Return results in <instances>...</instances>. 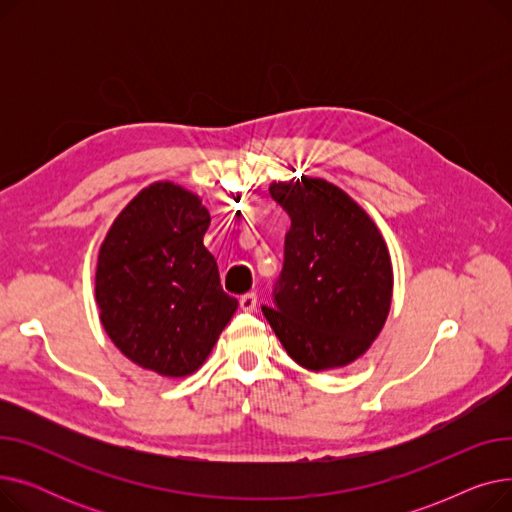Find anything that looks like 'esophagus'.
Here are the masks:
<instances>
[{"instance_id": "esophagus-1", "label": "esophagus", "mask_w": 512, "mask_h": 512, "mask_svg": "<svg viewBox=\"0 0 512 512\" xmlns=\"http://www.w3.org/2000/svg\"><path fill=\"white\" fill-rule=\"evenodd\" d=\"M240 309L245 313H253L257 309V294L249 292V294H242L240 297Z\"/></svg>"}]
</instances>
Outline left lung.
Listing matches in <instances>:
<instances>
[{
  "mask_svg": "<svg viewBox=\"0 0 512 512\" xmlns=\"http://www.w3.org/2000/svg\"><path fill=\"white\" fill-rule=\"evenodd\" d=\"M290 215L274 307H261L288 357L328 371L363 357L392 305V259L369 213L340 186L313 176L274 180Z\"/></svg>",
  "mask_w": 512,
  "mask_h": 512,
  "instance_id": "1",
  "label": "left lung"
}]
</instances>
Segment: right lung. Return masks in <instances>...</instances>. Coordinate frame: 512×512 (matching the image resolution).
Here are the masks:
<instances>
[{
    "instance_id": "obj_1",
    "label": "right lung",
    "mask_w": 512,
    "mask_h": 512,
    "mask_svg": "<svg viewBox=\"0 0 512 512\" xmlns=\"http://www.w3.org/2000/svg\"><path fill=\"white\" fill-rule=\"evenodd\" d=\"M209 222L197 193L159 180L118 213L99 247L101 326L126 359L164 378L195 373L238 307L203 245Z\"/></svg>"
}]
</instances>
